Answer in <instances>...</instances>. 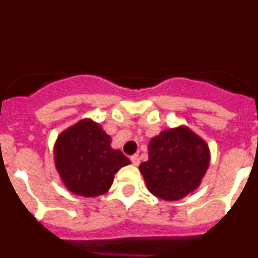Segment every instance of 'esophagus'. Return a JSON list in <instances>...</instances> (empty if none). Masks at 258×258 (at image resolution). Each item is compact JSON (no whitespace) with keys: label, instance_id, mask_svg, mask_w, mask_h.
<instances>
[{"label":"esophagus","instance_id":"1","mask_svg":"<svg viewBox=\"0 0 258 258\" xmlns=\"http://www.w3.org/2000/svg\"><path fill=\"white\" fill-rule=\"evenodd\" d=\"M131 160H132V163L134 164V165H140V163H141L140 155H138V154H134L133 156H131Z\"/></svg>","mask_w":258,"mask_h":258}]
</instances>
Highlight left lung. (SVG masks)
<instances>
[{"mask_svg":"<svg viewBox=\"0 0 258 258\" xmlns=\"http://www.w3.org/2000/svg\"><path fill=\"white\" fill-rule=\"evenodd\" d=\"M207 143L188 127L161 132L150 141L149 160L140 165L147 188L164 200H179L192 192L209 166Z\"/></svg>","mask_w":258,"mask_h":258,"instance_id":"obj_1","label":"left lung"}]
</instances>
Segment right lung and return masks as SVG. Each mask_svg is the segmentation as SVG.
Instances as JSON below:
<instances>
[{
  "label": "right lung",
  "instance_id": "obj_1",
  "mask_svg": "<svg viewBox=\"0 0 258 258\" xmlns=\"http://www.w3.org/2000/svg\"><path fill=\"white\" fill-rule=\"evenodd\" d=\"M54 161L71 192L85 198L103 195L115 173L131 164L120 150L111 147V137L97 122L85 118L58 137Z\"/></svg>",
  "mask_w": 258,
  "mask_h": 258
}]
</instances>
